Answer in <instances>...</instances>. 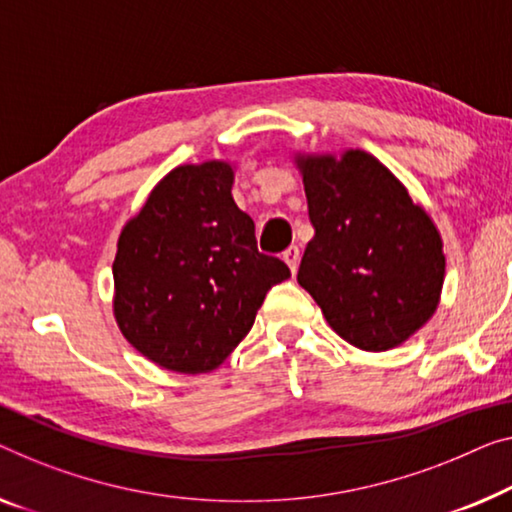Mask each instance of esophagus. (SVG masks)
I'll list each match as a JSON object with an SVG mask.
<instances>
[{"label": "esophagus", "instance_id": "esophagus-1", "mask_svg": "<svg viewBox=\"0 0 512 512\" xmlns=\"http://www.w3.org/2000/svg\"><path fill=\"white\" fill-rule=\"evenodd\" d=\"M282 259H285L289 269H292V273H296V269H299V259H301L299 246H289L285 253H282Z\"/></svg>", "mask_w": 512, "mask_h": 512}]
</instances>
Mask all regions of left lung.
Masks as SVG:
<instances>
[{"label": "left lung", "instance_id": "8db88e82", "mask_svg": "<svg viewBox=\"0 0 512 512\" xmlns=\"http://www.w3.org/2000/svg\"><path fill=\"white\" fill-rule=\"evenodd\" d=\"M296 167L315 227L296 280L349 345H402L434 315L444 287V243L432 218L361 149L299 154Z\"/></svg>", "mask_w": 512, "mask_h": 512}]
</instances>
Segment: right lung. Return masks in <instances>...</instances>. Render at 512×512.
Segmentation results:
<instances>
[{
    "instance_id": "obj_1",
    "label": "right lung",
    "mask_w": 512,
    "mask_h": 512,
    "mask_svg": "<svg viewBox=\"0 0 512 512\" xmlns=\"http://www.w3.org/2000/svg\"><path fill=\"white\" fill-rule=\"evenodd\" d=\"M232 183L225 160L174 167L121 230L114 319L165 370H216L253 329L266 292L289 278L282 259L257 250Z\"/></svg>"
}]
</instances>
